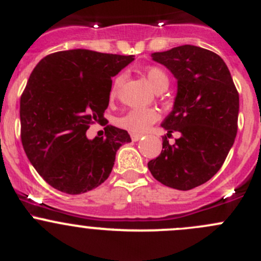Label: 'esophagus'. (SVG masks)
Masks as SVG:
<instances>
[{
	"instance_id": "obj_1",
	"label": "esophagus",
	"mask_w": 261,
	"mask_h": 261,
	"mask_svg": "<svg viewBox=\"0 0 261 261\" xmlns=\"http://www.w3.org/2000/svg\"><path fill=\"white\" fill-rule=\"evenodd\" d=\"M141 138H143V135H141V134H135V133L131 134V140L133 141H139Z\"/></svg>"
}]
</instances>
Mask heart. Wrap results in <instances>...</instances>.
Masks as SVG:
<instances>
[{
    "label": "heart",
    "instance_id": "b5f03b06",
    "mask_svg": "<svg viewBox=\"0 0 261 261\" xmlns=\"http://www.w3.org/2000/svg\"><path fill=\"white\" fill-rule=\"evenodd\" d=\"M144 74H145L147 82H149L150 86H151V88L155 92H159L162 89L165 91L167 89L168 84H169V78H168L167 73L163 69L158 67H150L147 68ZM122 80L123 75L118 74L114 82H112L111 92H110L111 98H114L116 94H117V91L120 88L121 83H122ZM158 118H159V115L152 109H133L118 118V125L121 127L126 128V130L131 131V133H144Z\"/></svg>",
    "mask_w": 261,
    "mask_h": 261
}]
</instances>
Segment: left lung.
<instances>
[{
  "instance_id": "1",
  "label": "left lung",
  "mask_w": 261,
  "mask_h": 261,
  "mask_svg": "<svg viewBox=\"0 0 261 261\" xmlns=\"http://www.w3.org/2000/svg\"><path fill=\"white\" fill-rule=\"evenodd\" d=\"M177 80L173 110L162 126L180 134L147 163L152 177L164 186L189 191L210 180L220 170L238 134L239 93L227 65L216 53L181 45L152 53Z\"/></svg>"
}]
</instances>
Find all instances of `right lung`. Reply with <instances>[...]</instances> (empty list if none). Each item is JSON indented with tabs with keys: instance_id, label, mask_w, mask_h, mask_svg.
<instances>
[{
	"instance_id": "add662e5",
	"label": "right lung",
	"mask_w": 261,
	"mask_h": 261,
	"mask_svg": "<svg viewBox=\"0 0 261 261\" xmlns=\"http://www.w3.org/2000/svg\"><path fill=\"white\" fill-rule=\"evenodd\" d=\"M134 55L73 49L46 55L29 78L20 99L21 141L36 172L53 188L81 194L109 178L116 151L131 138L107 125L93 141L85 133L92 123L109 121L112 81Z\"/></svg>"
}]
</instances>
